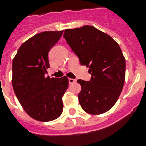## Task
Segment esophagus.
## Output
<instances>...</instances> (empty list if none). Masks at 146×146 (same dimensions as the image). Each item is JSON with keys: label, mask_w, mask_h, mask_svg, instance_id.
I'll return each instance as SVG.
<instances>
[{"label": "esophagus", "mask_w": 146, "mask_h": 146, "mask_svg": "<svg viewBox=\"0 0 146 146\" xmlns=\"http://www.w3.org/2000/svg\"><path fill=\"white\" fill-rule=\"evenodd\" d=\"M75 82H76V80L72 79V78H70V79H69V83H70V84H73V83Z\"/></svg>", "instance_id": "esophagus-1"}]
</instances>
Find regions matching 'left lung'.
Masks as SVG:
<instances>
[{"label": "left lung", "mask_w": 146, "mask_h": 146, "mask_svg": "<svg viewBox=\"0 0 146 146\" xmlns=\"http://www.w3.org/2000/svg\"><path fill=\"white\" fill-rule=\"evenodd\" d=\"M63 36L92 76L90 81L77 80L80 105L89 114L107 112L118 100L125 80V58L119 44L92 26L66 29Z\"/></svg>", "instance_id": "obj_1"}]
</instances>
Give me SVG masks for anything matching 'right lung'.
Wrapping results in <instances>:
<instances>
[{
    "instance_id": "add662e5",
    "label": "right lung",
    "mask_w": 146,
    "mask_h": 146,
    "mask_svg": "<svg viewBox=\"0 0 146 146\" xmlns=\"http://www.w3.org/2000/svg\"><path fill=\"white\" fill-rule=\"evenodd\" d=\"M61 31H45L28 39L12 61V87L25 112L33 119L48 122L62 113V96L69 80L45 76L49 68L48 54L62 35Z\"/></svg>"
}]
</instances>
